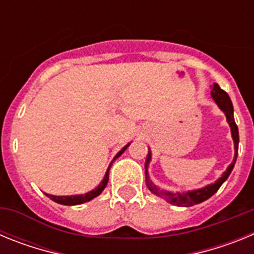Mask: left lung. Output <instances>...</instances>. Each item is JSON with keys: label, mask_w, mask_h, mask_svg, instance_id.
<instances>
[{"label": "left lung", "mask_w": 254, "mask_h": 254, "mask_svg": "<svg viewBox=\"0 0 254 254\" xmlns=\"http://www.w3.org/2000/svg\"><path fill=\"white\" fill-rule=\"evenodd\" d=\"M211 98L214 99V102L216 103L217 107L220 108V111L223 112L226 117V122H228L229 127H230V132H232V137L234 141V159H233L232 164L226 168L225 172L223 173V176L220 177L217 181H215L214 183L211 185L205 186L202 188H198V190H187V192H169V190H160L159 187L154 185L149 177V164L151 161V151L149 149V154H147L146 161H145V177H146V186L150 190V192H152L154 194H156L158 197L164 198L167 202L172 203V205L176 206H182V207H188V206H193L197 203H201L203 201H206L207 198H210L212 194H215L217 192L221 185L228 179V177L230 176L233 168L235 165V161H237L238 156V145H239V132H238V126L234 121V108H233L232 100L229 98L228 94L221 89L217 84L212 85V89H211Z\"/></svg>", "instance_id": "left-lung-1"}]
</instances>
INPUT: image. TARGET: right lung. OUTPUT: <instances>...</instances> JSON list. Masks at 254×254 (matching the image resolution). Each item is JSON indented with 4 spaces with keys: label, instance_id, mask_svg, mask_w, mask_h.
Wrapping results in <instances>:
<instances>
[{
    "label": "right lung",
    "instance_id": "obj_1",
    "mask_svg": "<svg viewBox=\"0 0 254 254\" xmlns=\"http://www.w3.org/2000/svg\"><path fill=\"white\" fill-rule=\"evenodd\" d=\"M131 145V142L127 143L125 147H123L122 150H121L118 154L114 156V159L112 160V163L109 164V167H108L107 172H105V176L104 178H103V181L100 182L99 186L96 188H94V190H91L90 192H87V193L85 194H73V196H53V194H47V196L49 197L51 199H53L55 202L57 203H61V205H66V206H75V205H81V203H85V202H89V201H91L93 198H95V197L99 196L100 193H102L103 190H104V188L107 187V183H108V179H109V169H111L112 164H113V161L116 160L117 158H120L121 155L123 154V152L126 151V149Z\"/></svg>",
    "mask_w": 254,
    "mask_h": 254
}]
</instances>
